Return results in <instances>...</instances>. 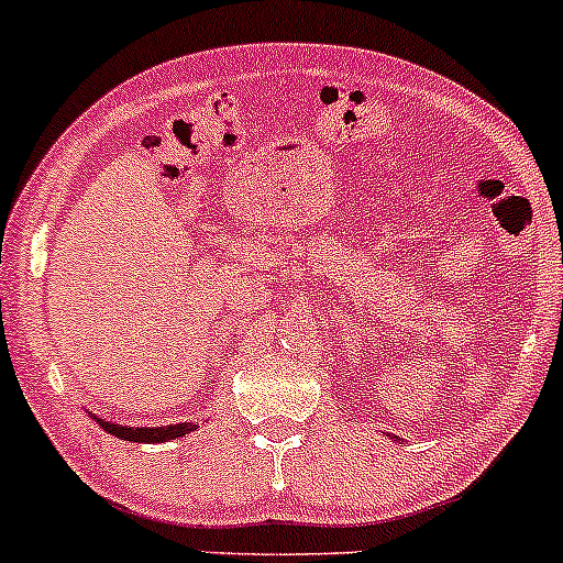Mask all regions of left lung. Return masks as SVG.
<instances>
[{"label":"left lung","mask_w":563,"mask_h":563,"mask_svg":"<svg viewBox=\"0 0 563 563\" xmlns=\"http://www.w3.org/2000/svg\"><path fill=\"white\" fill-rule=\"evenodd\" d=\"M386 437H391V434H386ZM394 439H397V437H394Z\"/></svg>","instance_id":"obj_1"}]
</instances>
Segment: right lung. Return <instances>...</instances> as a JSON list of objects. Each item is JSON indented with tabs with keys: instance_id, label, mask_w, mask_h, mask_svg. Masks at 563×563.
Segmentation results:
<instances>
[{
	"instance_id": "add662e5",
	"label": "right lung",
	"mask_w": 563,
	"mask_h": 563,
	"mask_svg": "<svg viewBox=\"0 0 563 563\" xmlns=\"http://www.w3.org/2000/svg\"><path fill=\"white\" fill-rule=\"evenodd\" d=\"M89 416H92L95 421L100 423V429H106L108 434L124 439V442H140V444L172 442V439L185 437V434H190V431L198 429L196 421L169 423V426H124V423H115V421H108V418L95 416V412H89Z\"/></svg>"
}]
</instances>
